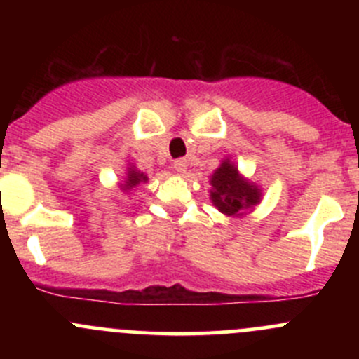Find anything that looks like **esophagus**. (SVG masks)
Listing matches in <instances>:
<instances>
[{"label": "esophagus", "mask_w": 359, "mask_h": 359, "mask_svg": "<svg viewBox=\"0 0 359 359\" xmlns=\"http://www.w3.org/2000/svg\"><path fill=\"white\" fill-rule=\"evenodd\" d=\"M173 170L177 173H184L187 170V159H175L173 161Z\"/></svg>", "instance_id": "esophagus-1"}]
</instances>
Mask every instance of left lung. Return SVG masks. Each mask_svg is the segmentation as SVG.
<instances>
[{
    "mask_svg": "<svg viewBox=\"0 0 359 359\" xmlns=\"http://www.w3.org/2000/svg\"><path fill=\"white\" fill-rule=\"evenodd\" d=\"M210 200L226 217H245L262 201V189L241 175L229 156L224 158L210 175Z\"/></svg>",
    "mask_w": 359,
    "mask_h": 359,
    "instance_id": "1",
    "label": "left lung"
}]
</instances>
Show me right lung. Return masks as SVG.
Segmentation results:
<instances>
[{
    "label": "right lung",
    "mask_w": 359,
    "mask_h": 359,
    "mask_svg": "<svg viewBox=\"0 0 359 359\" xmlns=\"http://www.w3.org/2000/svg\"><path fill=\"white\" fill-rule=\"evenodd\" d=\"M147 180L149 179H147L146 173L137 170V166L133 165V163H128L125 170V175H123V180H119L118 186L123 193H128V191H132L133 187H137L139 184H146Z\"/></svg>",
    "instance_id": "add662e5"
}]
</instances>
